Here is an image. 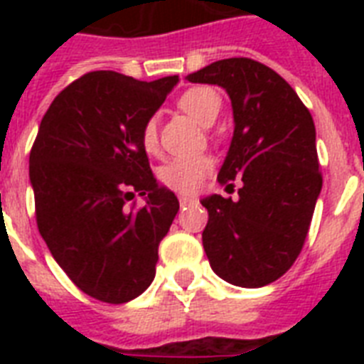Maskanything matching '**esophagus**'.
<instances>
[{"label":"esophagus","instance_id":"esophagus-1","mask_svg":"<svg viewBox=\"0 0 364 364\" xmlns=\"http://www.w3.org/2000/svg\"><path fill=\"white\" fill-rule=\"evenodd\" d=\"M194 202H196V198H194V196H179V204H181L183 208L188 204H194Z\"/></svg>","mask_w":364,"mask_h":364}]
</instances>
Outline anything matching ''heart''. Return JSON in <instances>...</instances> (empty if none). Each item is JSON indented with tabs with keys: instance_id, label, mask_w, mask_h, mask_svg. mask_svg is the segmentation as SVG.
<instances>
[{
	"instance_id": "1",
	"label": "heart",
	"mask_w": 364,
	"mask_h": 364,
	"mask_svg": "<svg viewBox=\"0 0 364 364\" xmlns=\"http://www.w3.org/2000/svg\"><path fill=\"white\" fill-rule=\"evenodd\" d=\"M177 104L187 115L202 126H211L221 113L223 100L215 88L193 87L179 96ZM141 145L147 153L159 151V128L154 119H147L141 128ZM213 160L208 154L198 156H177L160 168L159 176L166 187L176 193H194L210 173Z\"/></svg>"
}]
</instances>
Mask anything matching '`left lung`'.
Masks as SVG:
<instances>
[{
	"label": "left lung",
	"mask_w": 364,
	"mask_h": 364,
	"mask_svg": "<svg viewBox=\"0 0 364 364\" xmlns=\"http://www.w3.org/2000/svg\"><path fill=\"white\" fill-rule=\"evenodd\" d=\"M217 85L232 102L234 134L217 181L238 200H202L211 270L238 287H264L293 266L310 230L323 177L310 111L291 85L251 58H227L187 75Z\"/></svg>",
	"instance_id": "8db88e82"
}]
</instances>
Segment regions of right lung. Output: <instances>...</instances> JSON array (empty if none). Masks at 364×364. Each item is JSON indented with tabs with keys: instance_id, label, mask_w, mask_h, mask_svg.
<instances>
[{
	"instance_id": "obj_1",
	"label": "right lung",
	"mask_w": 364,
	"mask_h": 364,
	"mask_svg": "<svg viewBox=\"0 0 364 364\" xmlns=\"http://www.w3.org/2000/svg\"><path fill=\"white\" fill-rule=\"evenodd\" d=\"M177 82L90 71L54 98L31 147L39 234L71 282L102 302L124 304L153 283L179 210L141 145L143 124ZM136 192L146 205L126 208Z\"/></svg>"
}]
</instances>
